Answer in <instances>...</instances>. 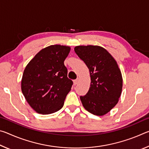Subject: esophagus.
<instances>
[{
	"mask_svg": "<svg viewBox=\"0 0 149 149\" xmlns=\"http://www.w3.org/2000/svg\"><path fill=\"white\" fill-rule=\"evenodd\" d=\"M79 78H77V79H76L75 80H74V84L75 85H77V84H78V83H79Z\"/></svg>",
	"mask_w": 149,
	"mask_h": 149,
	"instance_id": "esophagus-1",
	"label": "esophagus"
}]
</instances>
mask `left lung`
I'll use <instances>...</instances> for the list:
<instances>
[{
  "instance_id": "left-lung-1",
  "label": "left lung",
  "mask_w": 149,
  "mask_h": 149,
  "mask_svg": "<svg viewBox=\"0 0 149 149\" xmlns=\"http://www.w3.org/2000/svg\"><path fill=\"white\" fill-rule=\"evenodd\" d=\"M75 53L89 68L91 85L86 95L81 96L85 109L96 116L107 114L117 104L122 94V73L113 56L97 45H80Z\"/></svg>"
}]
</instances>
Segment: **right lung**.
I'll return each mask as SVG.
<instances>
[{
  "mask_svg": "<svg viewBox=\"0 0 149 149\" xmlns=\"http://www.w3.org/2000/svg\"><path fill=\"white\" fill-rule=\"evenodd\" d=\"M71 48L50 45L37 53L26 65L21 89L25 99L35 112L52 114L61 109L73 84L67 77L64 62Z\"/></svg>",
  "mask_w": 149,
  "mask_h": 149,
  "instance_id": "1",
  "label": "right lung"
}]
</instances>
